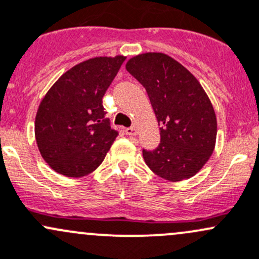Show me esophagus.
Wrapping results in <instances>:
<instances>
[{"mask_svg":"<svg viewBox=\"0 0 259 259\" xmlns=\"http://www.w3.org/2000/svg\"><path fill=\"white\" fill-rule=\"evenodd\" d=\"M125 134H126V135H135V134H137V127H135V126L127 127V129H125Z\"/></svg>","mask_w":259,"mask_h":259,"instance_id":"1","label":"esophagus"}]
</instances>
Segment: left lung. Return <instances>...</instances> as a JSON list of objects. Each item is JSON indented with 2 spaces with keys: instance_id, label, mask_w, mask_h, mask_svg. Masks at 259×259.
Instances as JSON below:
<instances>
[{
  "instance_id": "obj_1",
  "label": "left lung",
  "mask_w": 259,
  "mask_h": 259,
  "mask_svg": "<svg viewBox=\"0 0 259 259\" xmlns=\"http://www.w3.org/2000/svg\"><path fill=\"white\" fill-rule=\"evenodd\" d=\"M125 67L146 89L161 126L159 146L143 150L146 165L168 181L192 178L208 161L216 144V114L206 92L167 54H139Z\"/></svg>"
}]
</instances>
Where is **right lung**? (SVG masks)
I'll return each instance as SVG.
<instances>
[{
    "label": "right lung",
    "mask_w": 259,
    "mask_h": 259,
    "mask_svg": "<svg viewBox=\"0 0 259 259\" xmlns=\"http://www.w3.org/2000/svg\"><path fill=\"white\" fill-rule=\"evenodd\" d=\"M124 61V56H116L81 62L42 99L34 135L40 155L56 172L81 178L103 162L118 132L105 118L102 99Z\"/></svg>",
    "instance_id": "obj_1"
}]
</instances>
